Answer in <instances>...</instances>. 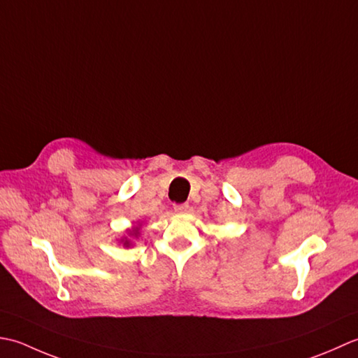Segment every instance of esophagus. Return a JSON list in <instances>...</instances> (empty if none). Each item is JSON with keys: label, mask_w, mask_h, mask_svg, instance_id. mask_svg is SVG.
Listing matches in <instances>:
<instances>
[{"label": "esophagus", "mask_w": 358, "mask_h": 358, "mask_svg": "<svg viewBox=\"0 0 358 358\" xmlns=\"http://www.w3.org/2000/svg\"><path fill=\"white\" fill-rule=\"evenodd\" d=\"M173 208H174V211H176V213H185V211L188 210V206H187V203H178V206H174Z\"/></svg>", "instance_id": "obj_1"}]
</instances>
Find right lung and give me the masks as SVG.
<instances>
[{
	"instance_id": "obj_1",
	"label": "right lung",
	"mask_w": 358,
	"mask_h": 358,
	"mask_svg": "<svg viewBox=\"0 0 358 358\" xmlns=\"http://www.w3.org/2000/svg\"><path fill=\"white\" fill-rule=\"evenodd\" d=\"M141 230H142V222H138V224L134 225V227L128 229L125 235H123L119 239V244H122L123 247H127V249H129V247H133L134 245V241L138 239V236H141Z\"/></svg>"
}]
</instances>
